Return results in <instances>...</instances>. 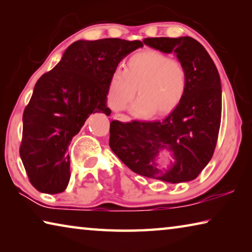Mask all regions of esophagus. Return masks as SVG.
I'll list each match as a JSON object with an SVG mask.
<instances>
[{"mask_svg": "<svg viewBox=\"0 0 252 252\" xmlns=\"http://www.w3.org/2000/svg\"><path fill=\"white\" fill-rule=\"evenodd\" d=\"M113 119H116V120H119V121H121V122H129L130 121V118L127 117V116H125V114H114V117H113Z\"/></svg>", "mask_w": 252, "mask_h": 252, "instance_id": "1", "label": "esophagus"}]
</instances>
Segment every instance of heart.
Instances as JSON below:
<instances>
[{"label":"heart","mask_w":252,"mask_h":252,"mask_svg":"<svg viewBox=\"0 0 252 252\" xmlns=\"http://www.w3.org/2000/svg\"><path fill=\"white\" fill-rule=\"evenodd\" d=\"M188 74L186 67L159 51L148 50L129 59L125 71L113 72L109 84V99L113 109L122 110L133 100L135 117L148 118L171 113L186 95Z\"/></svg>","instance_id":"b5f03b06"}]
</instances>
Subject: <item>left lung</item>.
Returning a JSON list of instances; mask_svg holds the SVG:
<instances>
[{
  "label": "left lung",
  "instance_id": "8db88e82",
  "mask_svg": "<svg viewBox=\"0 0 252 252\" xmlns=\"http://www.w3.org/2000/svg\"><path fill=\"white\" fill-rule=\"evenodd\" d=\"M143 43L173 53L186 67L188 88L181 103L162 121L110 125V148L132 171L163 182L192 181L211 160L221 122V81L207 50L190 36L148 37ZM162 152L174 160L161 168Z\"/></svg>",
  "mask_w": 252,
  "mask_h": 252
}]
</instances>
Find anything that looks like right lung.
<instances>
[{
  "instance_id": "right-lung-1",
  "label": "right lung",
  "mask_w": 252,
  "mask_h": 252,
  "mask_svg": "<svg viewBox=\"0 0 252 252\" xmlns=\"http://www.w3.org/2000/svg\"><path fill=\"white\" fill-rule=\"evenodd\" d=\"M141 41L79 40L61 61L37 80L23 113L20 148L32 186L43 193L63 192L69 185L67 148L92 113L109 114L110 79L123 59L142 48Z\"/></svg>"
}]
</instances>
